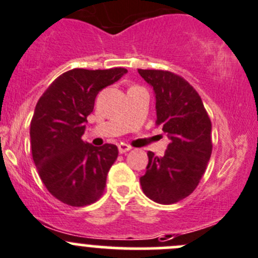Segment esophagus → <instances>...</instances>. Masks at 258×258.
I'll list each match as a JSON object with an SVG mask.
<instances>
[{"label":"esophagus","mask_w":258,"mask_h":258,"mask_svg":"<svg viewBox=\"0 0 258 258\" xmlns=\"http://www.w3.org/2000/svg\"><path fill=\"white\" fill-rule=\"evenodd\" d=\"M130 150H131V146H128V145H126V144L118 145L119 154H126V152H128Z\"/></svg>","instance_id":"1"}]
</instances>
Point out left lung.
<instances>
[{
    "instance_id": "obj_1",
    "label": "left lung",
    "mask_w": 258,
    "mask_h": 258,
    "mask_svg": "<svg viewBox=\"0 0 258 258\" xmlns=\"http://www.w3.org/2000/svg\"><path fill=\"white\" fill-rule=\"evenodd\" d=\"M156 96V124L170 139L164 156L149 151L146 174L140 177L145 196L174 204L198 186L212 155V123L198 92L169 71L139 69Z\"/></svg>"
}]
</instances>
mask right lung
Returning a JSON list of instances; mask_svg holds the SVG:
<instances>
[{
	"label": "right lung",
	"instance_id": "obj_1",
	"mask_svg": "<svg viewBox=\"0 0 258 258\" xmlns=\"http://www.w3.org/2000/svg\"><path fill=\"white\" fill-rule=\"evenodd\" d=\"M124 73V68L72 69L37 101L30 123L32 159L45 187L64 204L89 206L103 196L118 149L112 144L96 147L82 136L97 94Z\"/></svg>",
	"mask_w": 258,
	"mask_h": 258
}]
</instances>
